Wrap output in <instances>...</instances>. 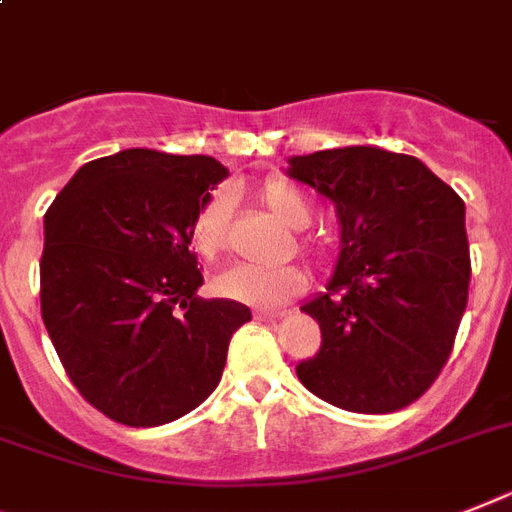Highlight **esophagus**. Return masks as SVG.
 Wrapping results in <instances>:
<instances>
[{"mask_svg":"<svg viewBox=\"0 0 512 512\" xmlns=\"http://www.w3.org/2000/svg\"><path fill=\"white\" fill-rule=\"evenodd\" d=\"M282 314H277V311H256V319L259 322H277Z\"/></svg>","mask_w":512,"mask_h":512,"instance_id":"esophagus-1","label":"esophagus"}]
</instances>
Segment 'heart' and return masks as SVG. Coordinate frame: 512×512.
I'll return each mask as SVG.
<instances>
[{
    "label": "heart",
    "instance_id": "obj_1",
    "mask_svg": "<svg viewBox=\"0 0 512 512\" xmlns=\"http://www.w3.org/2000/svg\"><path fill=\"white\" fill-rule=\"evenodd\" d=\"M256 196L274 217L282 219L293 230H303L314 219V209L308 204V198L295 185L280 180V177L266 180L256 190ZM227 238H230V196L225 190H214L211 196L204 198V204L198 206L193 219H190L188 243L198 259L214 261L227 248ZM295 251L314 261H322L324 256L322 243H316L314 238H306V235L295 238ZM306 287L308 274L298 264L277 266V269L235 264L214 280V290L222 298L246 303L251 308H261V311L295 301L298 295L306 293Z\"/></svg>",
    "mask_w": 512,
    "mask_h": 512
}]
</instances>
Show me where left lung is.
<instances>
[{
  "label": "left lung",
  "mask_w": 512,
  "mask_h": 512,
  "mask_svg": "<svg viewBox=\"0 0 512 512\" xmlns=\"http://www.w3.org/2000/svg\"><path fill=\"white\" fill-rule=\"evenodd\" d=\"M290 175L335 201L342 227L327 293L301 308L322 350L298 379L342 411H400L439 377L466 311L463 198L416 156L374 146L293 156Z\"/></svg>",
  "instance_id": "left-lung-1"
}]
</instances>
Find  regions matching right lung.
Listing matches in <instances>:
<instances>
[{
    "instance_id": "add662e5",
    "label": "right lung",
    "mask_w": 512,
    "mask_h": 512,
    "mask_svg": "<svg viewBox=\"0 0 512 512\" xmlns=\"http://www.w3.org/2000/svg\"><path fill=\"white\" fill-rule=\"evenodd\" d=\"M227 170L128 149L80 167L44 217L41 319L75 390L125 426L190 413L222 379L235 301H204L188 227Z\"/></svg>"
}]
</instances>
